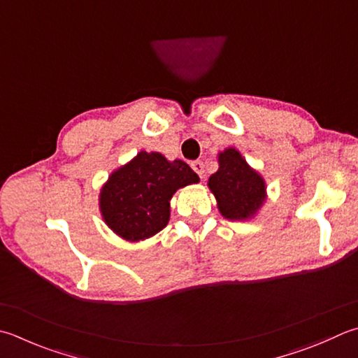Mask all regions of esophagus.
<instances>
[{
	"label": "esophagus",
	"instance_id": "esophagus-1",
	"mask_svg": "<svg viewBox=\"0 0 358 358\" xmlns=\"http://www.w3.org/2000/svg\"><path fill=\"white\" fill-rule=\"evenodd\" d=\"M192 168H193V171L198 174V176L201 178V179H204V162L202 160H193L192 162Z\"/></svg>",
	"mask_w": 358,
	"mask_h": 358
}]
</instances>
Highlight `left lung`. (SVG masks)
Returning a JSON list of instances; mask_svg holds the SVG:
<instances>
[{"mask_svg":"<svg viewBox=\"0 0 358 358\" xmlns=\"http://www.w3.org/2000/svg\"><path fill=\"white\" fill-rule=\"evenodd\" d=\"M208 187L227 220L251 218L265 201V182L234 148L220 154V168L208 179Z\"/></svg>","mask_w":358,"mask_h":358,"instance_id":"obj_1","label":"left lung"}]
</instances>
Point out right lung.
Segmentation results:
<instances>
[{
	"mask_svg": "<svg viewBox=\"0 0 358 358\" xmlns=\"http://www.w3.org/2000/svg\"><path fill=\"white\" fill-rule=\"evenodd\" d=\"M198 180V174L185 162H168L159 152L141 151L112 173L101 190V213L120 237L145 240L168 224L174 192Z\"/></svg>",
	"mask_w": 358,
	"mask_h": 358,
	"instance_id": "right-lung-1",
	"label": "right lung"
}]
</instances>
